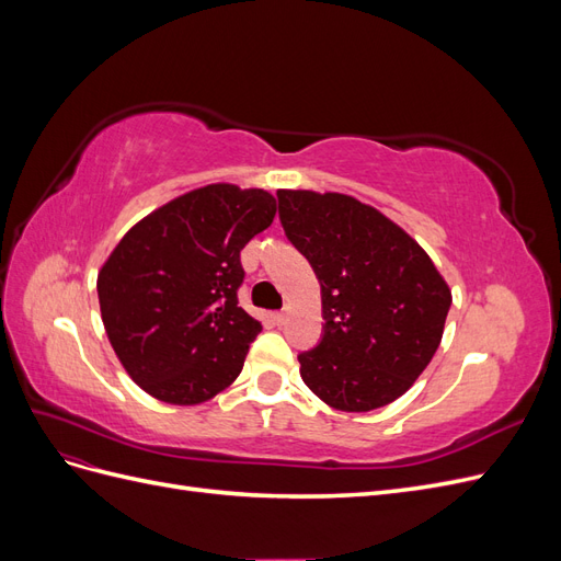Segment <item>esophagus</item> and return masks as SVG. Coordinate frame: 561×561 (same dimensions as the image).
<instances>
[{
	"label": "esophagus",
	"instance_id": "obj_1",
	"mask_svg": "<svg viewBox=\"0 0 561 561\" xmlns=\"http://www.w3.org/2000/svg\"><path fill=\"white\" fill-rule=\"evenodd\" d=\"M285 320H287V313H285V311H276V313H274V322H276V325H283Z\"/></svg>",
	"mask_w": 561,
	"mask_h": 561
}]
</instances>
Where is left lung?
Returning <instances> with one entry per match:
<instances>
[{
    "mask_svg": "<svg viewBox=\"0 0 561 561\" xmlns=\"http://www.w3.org/2000/svg\"><path fill=\"white\" fill-rule=\"evenodd\" d=\"M278 215L320 280L322 336L299 375L342 412L398 400L428 367L451 307L445 278L410 233L346 194L280 190Z\"/></svg>",
    "mask_w": 561,
    "mask_h": 561,
    "instance_id": "1",
    "label": "left lung"
}]
</instances>
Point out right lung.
<instances>
[{"mask_svg": "<svg viewBox=\"0 0 561 561\" xmlns=\"http://www.w3.org/2000/svg\"><path fill=\"white\" fill-rule=\"evenodd\" d=\"M276 215L264 190L208 184L135 225L98 274L110 344L130 379L168 404H201L241 375L262 332L239 307L241 250Z\"/></svg>", "mask_w": 561, "mask_h": 561, "instance_id": "add662e5", "label": "right lung"}]
</instances>
